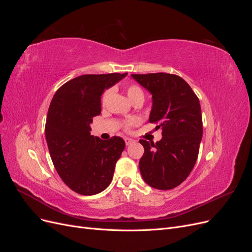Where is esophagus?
Masks as SVG:
<instances>
[{
	"instance_id": "esophagus-1",
	"label": "esophagus",
	"mask_w": 252,
	"mask_h": 252,
	"mask_svg": "<svg viewBox=\"0 0 252 252\" xmlns=\"http://www.w3.org/2000/svg\"><path fill=\"white\" fill-rule=\"evenodd\" d=\"M134 142V140H132V139H130V138H125V143H126V145H130V144H132Z\"/></svg>"
}]
</instances>
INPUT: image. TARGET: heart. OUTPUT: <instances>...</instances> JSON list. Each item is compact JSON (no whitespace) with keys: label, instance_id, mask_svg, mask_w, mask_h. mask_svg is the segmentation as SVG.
I'll list each match as a JSON object with an SVG mask.
<instances>
[{"label":"heart","instance_id":"obj_1","mask_svg":"<svg viewBox=\"0 0 252 252\" xmlns=\"http://www.w3.org/2000/svg\"><path fill=\"white\" fill-rule=\"evenodd\" d=\"M126 91H127L128 97L130 98L132 102L135 101V100H139V98H142V100H144V91H143V89L140 86L135 85V84H130V85H128ZM111 93H112L111 89H107V90L104 91V94L102 95V104L103 105L108 101V98H109ZM139 123H140L139 118H131V119H129L125 122L124 127H125L126 130H129V129H130L131 127L138 125Z\"/></svg>","mask_w":252,"mask_h":252}]
</instances>
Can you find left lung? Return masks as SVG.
Returning a JSON list of instances; mask_svg holds the SVG:
<instances>
[{
    "mask_svg": "<svg viewBox=\"0 0 252 252\" xmlns=\"http://www.w3.org/2000/svg\"><path fill=\"white\" fill-rule=\"evenodd\" d=\"M152 94L150 123L162 128L157 143L140 140L144 155L140 171L151 187L169 190L184 182L193 169L203 136L199 97L177 74H131Z\"/></svg>",
    "mask_w": 252,
    "mask_h": 252,
    "instance_id": "obj_1",
    "label": "left lung"
}]
</instances>
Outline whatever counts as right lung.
Returning a JSON list of instances; mask_svg holds the SVG:
<instances>
[{
  "label": "right lung",
  "mask_w": 252,
  "mask_h": 252,
  "mask_svg": "<svg viewBox=\"0 0 252 252\" xmlns=\"http://www.w3.org/2000/svg\"><path fill=\"white\" fill-rule=\"evenodd\" d=\"M126 75H80L61 86L52 97L45 125L49 154L61 179L82 195L100 193L109 186L125 148L119 136L104 141L91 135L90 124L101 114L104 90Z\"/></svg>",
  "instance_id": "add662e5"
}]
</instances>
